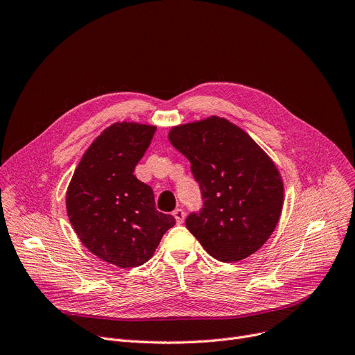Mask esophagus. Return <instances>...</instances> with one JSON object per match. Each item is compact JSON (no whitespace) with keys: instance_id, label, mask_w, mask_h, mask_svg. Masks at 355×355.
I'll return each instance as SVG.
<instances>
[{"instance_id":"34e87169","label":"esophagus","mask_w":355,"mask_h":355,"mask_svg":"<svg viewBox=\"0 0 355 355\" xmlns=\"http://www.w3.org/2000/svg\"><path fill=\"white\" fill-rule=\"evenodd\" d=\"M173 216H175L178 224H183V221H184V212H183V209H180V208L175 209L173 211Z\"/></svg>"}]
</instances>
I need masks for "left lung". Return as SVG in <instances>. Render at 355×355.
I'll return each instance as SVG.
<instances>
[{
	"instance_id": "left-lung-1",
	"label": "left lung",
	"mask_w": 355,
	"mask_h": 355,
	"mask_svg": "<svg viewBox=\"0 0 355 355\" xmlns=\"http://www.w3.org/2000/svg\"><path fill=\"white\" fill-rule=\"evenodd\" d=\"M168 140L191 162L202 208L187 228L214 259L232 263L256 252L275 231L283 182L273 162L247 132L225 118L172 128Z\"/></svg>"
}]
</instances>
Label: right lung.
<instances>
[{
  "instance_id": "obj_1",
  "label": "right lung",
  "mask_w": 355,
  "mask_h": 355,
  "mask_svg": "<svg viewBox=\"0 0 355 355\" xmlns=\"http://www.w3.org/2000/svg\"><path fill=\"white\" fill-rule=\"evenodd\" d=\"M156 127L116 123L82 156L66 192L79 240L101 260L121 268L144 264L176 221L159 212L148 184L134 176Z\"/></svg>"
}]
</instances>
